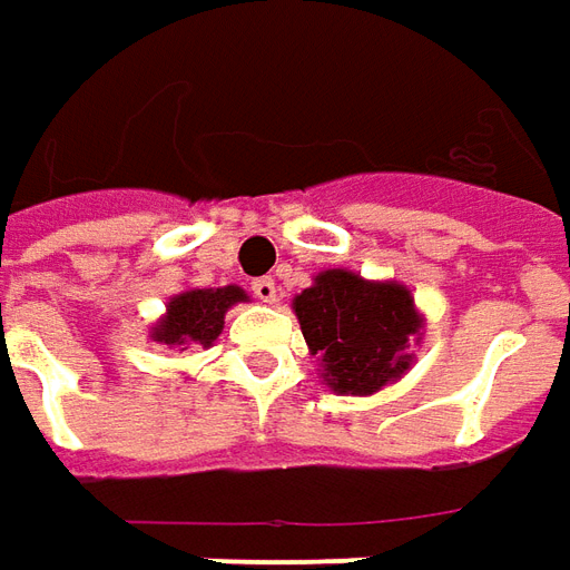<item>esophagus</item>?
Returning a JSON list of instances; mask_svg holds the SVG:
<instances>
[{
  "label": "esophagus",
  "instance_id": "esophagus-1",
  "mask_svg": "<svg viewBox=\"0 0 570 570\" xmlns=\"http://www.w3.org/2000/svg\"><path fill=\"white\" fill-rule=\"evenodd\" d=\"M250 292H254V297L263 301V304H276V297H278L276 278H269V276L254 278V282H250Z\"/></svg>",
  "mask_w": 570,
  "mask_h": 570
}]
</instances>
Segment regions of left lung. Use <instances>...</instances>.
<instances>
[{"instance_id":"left-lung-1","label":"left lung","mask_w":570,"mask_h":570,"mask_svg":"<svg viewBox=\"0 0 570 570\" xmlns=\"http://www.w3.org/2000/svg\"><path fill=\"white\" fill-rule=\"evenodd\" d=\"M309 353L335 394L368 397L410 368V341L422 316L406 285L368 282L351 269H325L294 297Z\"/></svg>"}]
</instances>
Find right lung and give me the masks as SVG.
<instances>
[{"label": "right lung", "mask_w": 570, "mask_h": 570, "mask_svg": "<svg viewBox=\"0 0 570 570\" xmlns=\"http://www.w3.org/2000/svg\"><path fill=\"white\" fill-rule=\"evenodd\" d=\"M247 301V294L238 285H223V288H188L176 294L167 304V313L160 323L151 328V337L167 347H183L202 344L210 347L223 332L226 309Z\"/></svg>", "instance_id": "right-lung-1"}]
</instances>
